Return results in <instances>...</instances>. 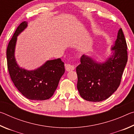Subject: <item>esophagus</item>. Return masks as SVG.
I'll return each mask as SVG.
<instances>
[{
  "label": "esophagus",
  "instance_id": "1",
  "mask_svg": "<svg viewBox=\"0 0 134 134\" xmlns=\"http://www.w3.org/2000/svg\"><path fill=\"white\" fill-rule=\"evenodd\" d=\"M65 70H66V71H72V70H74V65H71L70 64H65Z\"/></svg>",
  "mask_w": 134,
  "mask_h": 134
}]
</instances>
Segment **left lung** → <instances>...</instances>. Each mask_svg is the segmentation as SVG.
I'll use <instances>...</instances> for the list:
<instances>
[{"instance_id": "8db88e82", "label": "left lung", "mask_w": 134, "mask_h": 134, "mask_svg": "<svg viewBox=\"0 0 134 134\" xmlns=\"http://www.w3.org/2000/svg\"><path fill=\"white\" fill-rule=\"evenodd\" d=\"M127 45L122 29L105 60L98 62L84 54L76 67L77 87L81 97L89 102H101L118 88L128 61Z\"/></svg>"}]
</instances>
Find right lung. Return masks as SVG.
I'll return each instance as SVG.
<instances>
[{"label":"right lung","instance_id":"obj_1","mask_svg":"<svg viewBox=\"0 0 134 134\" xmlns=\"http://www.w3.org/2000/svg\"><path fill=\"white\" fill-rule=\"evenodd\" d=\"M28 26L24 21L19 25L9 43L6 57L10 78L18 90L25 97L33 100L50 98L57 88L65 72L64 63L61 58L47 60L40 67L28 70L20 67L16 60L17 38Z\"/></svg>","mask_w":134,"mask_h":134}]
</instances>
